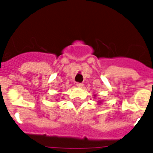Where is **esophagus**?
Listing matches in <instances>:
<instances>
[{
	"mask_svg": "<svg viewBox=\"0 0 153 153\" xmlns=\"http://www.w3.org/2000/svg\"><path fill=\"white\" fill-rule=\"evenodd\" d=\"M76 86L78 88H82V86H83V84L82 83H79V82H76Z\"/></svg>",
	"mask_w": 153,
	"mask_h": 153,
	"instance_id": "obj_1",
	"label": "esophagus"
}]
</instances>
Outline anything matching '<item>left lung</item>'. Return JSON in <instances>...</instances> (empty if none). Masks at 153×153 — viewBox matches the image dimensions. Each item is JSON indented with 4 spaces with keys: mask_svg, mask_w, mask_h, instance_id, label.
<instances>
[{
    "mask_svg": "<svg viewBox=\"0 0 153 153\" xmlns=\"http://www.w3.org/2000/svg\"><path fill=\"white\" fill-rule=\"evenodd\" d=\"M100 103H101V102H100Z\"/></svg>",
    "mask_w": 153,
    "mask_h": 153,
    "instance_id": "obj_1",
    "label": "left lung"
}]
</instances>
